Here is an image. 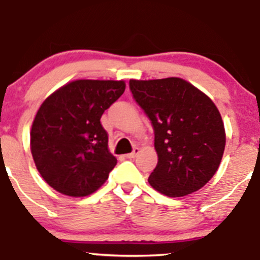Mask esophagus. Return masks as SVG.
Here are the masks:
<instances>
[{
	"label": "esophagus",
	"mask_w": 260,
	"mask_h": 260,
	"mask_svg": "<svg viewBox=\"0 0 260 260\" xmlns=\"http://www.w3.org/2000/svg\"><path fill=\"white\" fill-rule=\"evenodd\" d=\"M138 154H139V148H134V150L132 151V153L127 154L126 157L127 159H133V157H136Z\"/></svg>",
	"instance_id": "1"
}]
</instances>
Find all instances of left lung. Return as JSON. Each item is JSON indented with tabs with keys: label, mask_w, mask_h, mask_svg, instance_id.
Here are the masks:
<instances>
[{
	"label": "left lung",
	"mask_w": 260,
	"mask_h": 260,
	"mask_svg": "<svg viewBox=\"0 0 260 260\" xmlns=\"http://www.w3.org/2000/svg\"><path fill=\"white\" fill-rule=\"evenodd\" d=\"M129 88L154 127L159 161L149 176L150 186L171 198L204 187L219 169L226 144L213 100L177 77L131 79Z\"/></svg>",
	"instance_id": "8db88e82"
}]
</instances>
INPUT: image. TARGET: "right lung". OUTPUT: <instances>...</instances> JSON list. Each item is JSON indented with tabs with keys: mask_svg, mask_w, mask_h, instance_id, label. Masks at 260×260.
Listing matches in <instances>:
<instances>
[{
	"mask_svg": "<svg viewBox=\"0 0 260 260\" xmlns=\"http://www.w3.org/2000/svg\"><path fill=\"white\" fill-rule=\"evenodd\" d=\"M124 89V80L77 79L44 100L31 124L30 150L50 187L78 198L105 183L117 159L100 118Z\"/></svg>",
	"mask_w": 260,
	"mask_h": 260,
	"instance_id": "1",
	"label": "right lung"
}]
</instances>
